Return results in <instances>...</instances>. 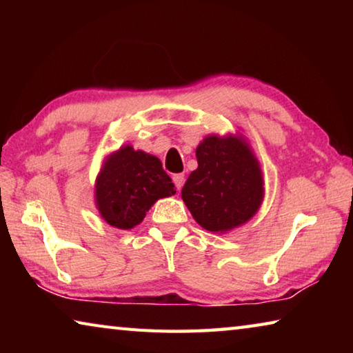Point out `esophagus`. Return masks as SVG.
Listing matches in <instances>:
<instances>
[{
  "label": "esophagus",
  "mask_w": 353,
  "mask_h": 353,
  "mask_svg": "<svg viewBox=\"0 0 353 353\" xmlns=\"http://www.w3.org/2000/svg\"><path fill=\"white\" fill-rule=\"evenodd\" d=\"M172 182H174L177 190L181 191L182 187H183V182H185V176L183 174H174V176H172Z\"/></svg>",
  "instance_id": "esophagus-1"
}]
</instances>
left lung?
I'll return each instance as SVG.
<instances>
[{
	"instance_id": "obj_1",
	"label": "left lung",
	"mask_w": 353,
	"mask_h": 353,
	"mask_svg": "<svg viewBox=\"0 0 353 353\" xmlns=\"http://www.w3.org/2000/svg\"><path fill=\"white\" fill-rule=\"evenodd\" d=\"M198 168L188 176L182 199L202 229L225 234L246 224L265 198L259 159L241 134H210L196 148Z\"/></svg>"
}]
</instances>
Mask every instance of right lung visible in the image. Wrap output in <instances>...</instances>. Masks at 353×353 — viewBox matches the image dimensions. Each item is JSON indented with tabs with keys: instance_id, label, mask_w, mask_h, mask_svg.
Segmentation results:
<instances>
[{
	"instance_id": "right-lung-1",
	"label": "right lung",
	"mask_w": 353,
	"mask_h": 353,
	"mask_svg": "<svg viewBox=\"0 0 353 353\" xmlns=\"http://www.w3.org/2000/svg\"><path fill=\"white\" fill-rule=\"evenodd\" d=\"M176 194L174 183L152 154L124 145L105 155L94 181V204L107 224L130 230L155 202Z\"/></svg>"
}]
</instances>
